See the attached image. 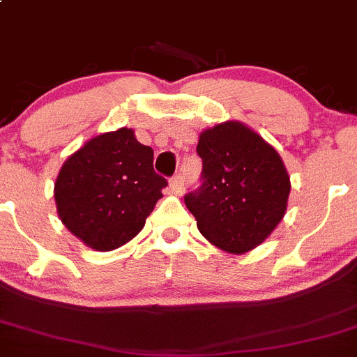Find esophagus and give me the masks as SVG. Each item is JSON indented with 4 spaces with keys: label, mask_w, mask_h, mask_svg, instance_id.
I'll return each mask as SVG.
<instances>
[{
    "label": "esophagus",
    "mask_w": 357,
    "mask_h": 357,
    "mask_svg": "<svg viewBox=\"0 0 357 357\" xmlns=\"http://www.w3.org/2000/svg\"><path fill=\"white\" fill-rule=\"evenodd\" d=\"M183 185H185V181H183V176L181 174H176L172 176L171 181H169V188H171L172 193L179 195L183 191Z\"/></svg>",
    "instance_id": "esophagus-1"
}]
</instances>
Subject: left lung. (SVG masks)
Segmentation results:
<instances>
[{
	"label": "left lung",
	"mask_w": 357,
	"mask_h": 357,
	"mask_svg": "<svg viewBox=\"0 0 357 357\" xmlns=\"http://www.w3.org/2000/svg\"><path fill=\"white\" fill-rule=\"evenodd\" d=\"M202 186L185 197L198 231L213 246L243 255L265 241L287 208L291 179L257 131L226 121L200 133Z\"/></svg>",
	"instance_id": "obj_1"
}]
</instances>
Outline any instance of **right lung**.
Wrapping results in <instances>:
<instances>
[{"mask_svg":"<svg viewBox=\"0 0 357 357\" xmlns=\"http://www.w3.org/2000/svg\"><path fill=\"white\" fill-rule=\"evenodd\" d=\"M167 181L153 171V150L119 128L97 135L65 160L54 183L58 215L92 250L111 251L145 226Z\"/></svg>","mask_w":357,"mask_h":357,"instance_id":"1","label":"right lung"}]
</instances>
